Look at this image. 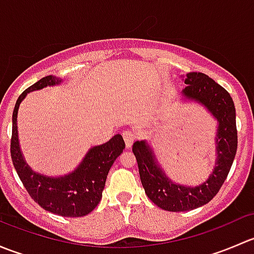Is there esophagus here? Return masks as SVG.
I'll use <instances>...</instances> for the list:
<instances>
[{"mask_svg":"<svg viewBox=\"0 0 254 254\" xmlns=\"http://www.w3.org/2000/svg\"><path fill=\"white\" fill-rule=\"evenodd\" d=\"M123 137H124V141H125V145H127V147H131L132 142L135 141V139H136V134L134 132V130H125L124 132H123Z\"/></svg>","mask_w":254,"mask_h":254,"instance_id":"1","label":"esophagus"}]
</instances>
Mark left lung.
<instances>
[{
    "label": "left lung",
    "mask_w": 254,
    "mask_h": 254,
    "mask_svg": "<svg viewBox=\"0 0 254 254\" xmlns=\"http://www.w3.org/2000/svg\"><path fill=\"white\" fill-rule=\"evenodd\" d=\"M182 96L200 103L217 120L216 162L211 175L200 186L187 187L171 181L158 165L152 148L145 140L132 145L146 195L167 211H189L205 205L217 194L229 175L237 151L236 111L229 92L201 72L184 76Z\"/></svg>",
    "instance_id": "1"
}]
</instances>
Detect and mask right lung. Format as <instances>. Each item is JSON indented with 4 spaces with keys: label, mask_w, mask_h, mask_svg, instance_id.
<instances>
[{
    "label": "right lung",
    "mask_w": 254,
    "mask_h": 254,
    "mask_svg": "<svg viewBox=\"0 0 254 254\" xmlns=\"http://www.w3.org/2000/svg\"><path fill=\"white\" fill-rule=\"evenodd\" d=\"M60 82L56 76H45L18 97L12 115L11 157L18 177L35 203L60 216L79 217L89 214L99 204L109 170L125 148V142L122 135L117 134L108 142L91 147L77 168L68 175L47 177L32 171L23 157L18 140L19 104L29 92Z\"/></svg>",
    "instance_id": "right-lung-1"
}]
</instances>
